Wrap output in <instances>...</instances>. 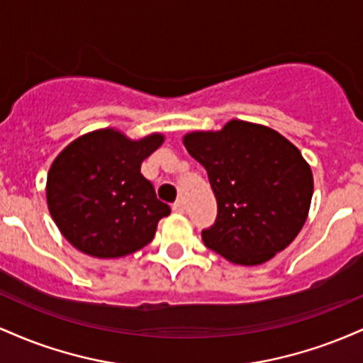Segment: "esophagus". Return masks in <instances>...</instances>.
Returning a JSON list of instances; mask_svg holds the SVG:
<instances>
[{"label": "esophagus", "mask_w": 363, "mask_h": 363, "mask_svg": "<svg viewBox=\"0 0 363 363\" xmlns=\"http://www.w3.org/2000/svg\"><path fill=\"white\" fill-rule=\"evenodd\" d=\"M172 210L176 211V213H184V210H186L184 201H182V199H177V201L172 205Z\"/></svg>", "instance_id": "esophagus-1"}]
</instances>
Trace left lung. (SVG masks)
Returning <instances> with one entry per match:
<instances>
[{
  "instance_id": "8db88e82",
  "label": "left lung",
  "mask_w": 363,
  "mask_h": 363,
  "mask_svg": "<svg viewBox=\"0 0 363 363\" xmlns=\"http://www.w3.org/2000/svg\"><path fill=\"white\" fill-rule=\"evenodd\" d=\"M184 147L206 169L218 213L201 232L208 249L235 264L269 261L297 237L309 215V164L272 128L232 119L220 131H194Z\"/></svg>"
}]
</instances>
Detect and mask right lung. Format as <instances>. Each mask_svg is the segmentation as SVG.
Instances as JSON below:
<instances>
[{"label":"right lung","instance_id":"right-lung-1","mask_svg":"<svg viewBox=\"0 0 363 363\" xmlns=\"http://www.w3.org/2000/svg\"><path fill=\"white\" fill-rule=\"evenodd\" d=\"M162 143L158 133L133 141L107 128L80 136L56 157L45 196L54 223L73 247L111 259L152 242L170 208L140 169Z\"/></svg>","mask_w":363,"mask_h":363}]
</instances>
